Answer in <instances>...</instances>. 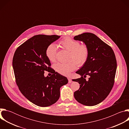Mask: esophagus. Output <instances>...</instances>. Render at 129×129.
Returning a JSON list of instances; mask_svg holds the SVG:
<instances>
[{"label": "esophagus", "instance_id": "1", "mask_svg": "<svg viewBox=\"0 0 129 129\" xmlns=\"http://www.w3.org/2000/svg\"><path fill=\"white\" fill-rule=\"evenodd\" d=\"M68 83H71L72 82V81H71V79L70 77H68Z\"/></svg>", "mask_w": 129, "mask_h": 129}]
</instances>
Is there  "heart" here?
I'll return each instance as SVG.
<instances>
[{"mask_svg":"<svg viewBox=\"0 0 129 129\" xmlns=\"http://www.w3.org/2000/svg\"><path fill=\"white\" fill-rule=\"evenodd\" d=\"M59 46L69 51L68 60H71L66 63H58L54 65V70L60 74L67 76L75 70L76 64L81 66L87 60L89 55V49L85 44H80L79 41L70 38H65L60 41ZM57 47L54 44L49 45L45 51L46 56L50 62H54L56 59Z\"/></svg>","mask_w":129,"mask_h":129,"instance_id":"b5f03b06","label":"heart"}]
</instances>
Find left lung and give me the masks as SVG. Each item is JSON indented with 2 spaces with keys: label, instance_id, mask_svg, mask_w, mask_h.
<instances>
[{
  "label": "left lung",
  "instance_id": "obj_1",
  "mask_svg": "<svg viewBox=\"0 0 129 129\" xmlns=\"http://www.w3.org/2000/svg\"><path fill=\"white\" fill-rule=\"evenodd\" d=\"M73 39L82 41L89 49L86 63L78 71L81 78L72 80L80 84L74 92L75 99L88 106L98 105L109 95L114 84L117 63L111 47L95 35L85 33L75 36ZM90 77L88 81L83 78Z\"/></svg>",
  "mask_w": 129,
  "mask_h": 129
}]
</instances>
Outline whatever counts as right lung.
I'll use <instances>...</instances> for the list:
<instances>
[{
    "label": "right lung",
    "mask_w": 129,
    "mask_h": 129,
    "mask_svg": "<svg viewBox=\"0 0 129 129\" xmlns=\"http://www.w3.org/2000/svg\"><path fill=\"white\" fill-rule=\"evenodd\" d=\"M60 38L57 35H36L15 52L12 64L17 85L22 94L37 106L45 107L56 103L60 88L68 82L66 77L50 69L45 53L47 47ZM44 71L53 74L45 77Z\"/></svg>",
    "instance_id": "right-lung-1"
}]
</instances>
